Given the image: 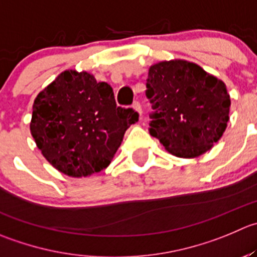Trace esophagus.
I'll use <instances>...</instances> for the list:
<instances>
[{"instance_id": "esophagus-1", "label": "esophagus", "mask_w": 257, "mask_h": 257, "mask_svg": "<svg viewBox=\"0 0 257 257\" xmlns=\"http://www.w3.org/2000/svg\"><path fill=\"white\" fill-rule=\"evenodd\" d=\"M133 109L137 111V113L139 114V115H142V106H141V104L138 103V101H134Z\"/></svg>"}]
</instances>
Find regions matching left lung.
<instances>
[{"mask_svg":"<svg viewBox=\"0 0 257 257\" xmlns=\"http://www.w3.org/2000/svg\"><path fill=\"white\" fill-rule=\"evenodd\" d=\"M147 96L154 109L149 133L178 158L202 156L227 128V88L195 62L174 59L153 64Z\"/></svg>","mask_w":257,"mask_h":257,"instance_id":"8db88e82","label":"left lung"}]
</instances>
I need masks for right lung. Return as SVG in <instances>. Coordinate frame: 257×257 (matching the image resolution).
I'll return each mask as SVG.
<instances>
[{"instance_id": "add662e5", "label": "right lung", "mask_w": 257, "mask_h": 257, "mask_svg": "<svg viewBox=\"0 0 257 257\" xmlns=\"http://www.w3.org/2000/svg\"><path fill=\"white\" fill-rule=\"evenodd\" d=\"M138 116L116 106L108 83L88 71L65 70L35 98L30 132L54 168L80 178L110 164Z\"/></svg>"}]
</instances>
